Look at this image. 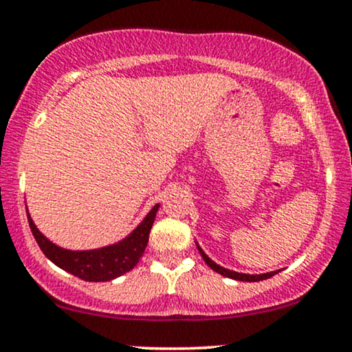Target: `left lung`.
Instances as JSON below:
<instances>
[{
	"label": "left lung",
	"instance_id": "1",
	"mask_svg": "<svg viewBox=\"0 0 352 352\" xmlns=\"http://www.w3.org/2000/svg\"><path fill=\"white\" fill-rule=\"evenodd\" d=\"M199 252L201 254V258H204V261L207 263L210 268L213 270V272L223 274V276L227 278H232V280H238V281H261V280H266V278H272L273 274H276L278 272H272V273H265V274H245V273H236V272H230V270L223 268V266L217 265L215 261H212L207 254L204 253V250L199 246Z\"/></svg>",
	"mask_w": 352,
	"mask_h": 352
}]
</instances>
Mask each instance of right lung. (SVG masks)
I'll return each instance as SVG.
<instances>
[{
	"instance_id": "1",
	"label": "right lung",
	"mask_w": 352,
	"mask_h": 352,
	"mask_svg": "<svg viewBox=\"0 0 352 352\" xmlns=\"http://www.w3.org/2000/svg\"><path fill=\"white\" fill-rule=\"evenodd\" d=\"M157 210H159V205H155L144 218L142 223L122 241L106 246V248L89 250V252H71V250L59 248L36 228L30 215H28V221H30L31 232L39 248L52 263L84 281H111L120 274L131 272L139 263L147 246L148 233L155 220Z\"/></svg>"
}]
</instances>
